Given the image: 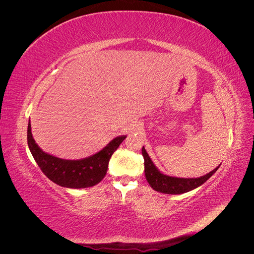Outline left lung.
<instances>
[{
    "label": "left lung",
    "instance_id": "left-lung-1",
    "mask_svg": "<svg viewBox=\"0 0 254 254\" xmlns=\"http://www.w3.org/2000/svg\"><path fill=\"white\" fill-rule=\"evenodd\" d=\"M142 155L144 157V167H145V177L149 186L159 193L178 195L195 190L200 187L207 179L212 177L219 168L220 164L214 168L212 172L204 176L198 177V178H178V177L167 176L161 173L157 166L153 164L147 151L145 150L144 146L142 148Z\"/></svg>",
    "mask_w": 254,
    "mask_h": 254
}]
</instances>
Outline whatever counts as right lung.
<instances>
[{
    "instance_id": "1",
    "label": "right lung",
    "mask_w": 254,
    "mask_h": 254,
    "mask_svg": "<svg viewBox=\"0 0 254 254\" xmlns=\"http://www.w3.org/2000/svg\"><path fill=\"white\" fill-rule=\"evenodd\" d=\"M126 136L114 137L93 156L79 160H65L43 151L34 140L30 120L27 127V144L38 166L51 181L68 189H86L101 182L108 171L111 156Z\"/></svg>"
}]
</instances>
